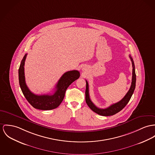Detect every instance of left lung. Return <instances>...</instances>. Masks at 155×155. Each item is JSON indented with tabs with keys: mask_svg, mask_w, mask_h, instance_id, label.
Listing matches in <instances>:
<instances>
[{
	"mask_svg": "<svg viewBox=\"0 0 155 155\" xmlns=\"http://www.w3.org/2000/svg\"><path fill=\"white\" fill-rule=\"evenodd\" d=\"M129 57L131 60L133 67V72H132V80H131V84L130 88L126 95L119 102L114 103L110 106L107 107L106 108H100L96 107L94 103L91 101L90 95H89V89H88V84L86 80V90H85V101L88 107H90L94 112L97 114L103 116H113L120 111H121L124 107H125L127 104L129 103L131 98V96L133 94L136 87V75L135 73V67L133 58L131 56L129 55Z\"/></svg>",
	"mask_w": 155,
	"mask_h": 155,
	"instance_id": "8db88e82",
	"label": "left lung"
}]
</instances>
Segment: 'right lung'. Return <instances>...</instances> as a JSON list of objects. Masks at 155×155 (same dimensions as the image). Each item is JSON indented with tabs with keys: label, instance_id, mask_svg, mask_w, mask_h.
Returning <instances> with one entry per match:
<instances>
[{
	"label": "right lung",
	"instance_id": "right-lung-1",
	"mask_svg": "<svg viewBox=\"0 0 155 155\" xmlns=\"http://www.w3.org/2000/svg\"><path fill=\"white\" fill-rule=\"evenodd\" d=\"M26 55L27 54L25 55L19 68V82L25 97L31 106L36 109L49 110L58 107L64 98L67 88L80 77V72L72 70L64 73L57 84L53 94L36 95L29 90L25 83L24 65Z\"/></svg>",
	"mask_w": 155,
	"mask_h": 155
}]
</instances>
